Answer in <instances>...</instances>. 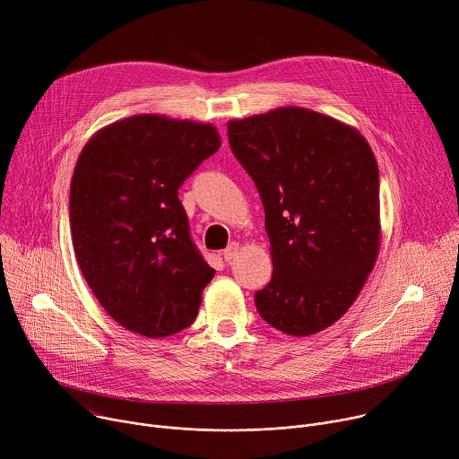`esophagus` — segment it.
<instances>
[{
  "label": "esophagus",
  "mask_w": 459,
  "mask_h": 459,
  "mask_svg": "<svg viewBox=\"0 0 459 459\" xmlns=\"http://www.w3.org/2000/svg\"><path fill=\"white\" fill-rule=\"evenodd\" d=\"M238 250H239V245H238V243H230V245L223 250V257H225V261H232V259L236 257Z\"/></svg>",
  "instance_id": "34e87169"
}]
</instances>
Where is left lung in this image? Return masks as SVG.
<instances>
[{
    "mask_svg": "<svg viewBox=\"0 0 459 459\" xmlns=\"http://www.w3.org/2000/svg\"><path fill=\"white\" fill-rule=\"evenodd\" d=\"M229 143L265 209L273 280L255 292L259 316L290 336L336 323L379 252V172L351 125L281 107L229 121Z\"/></svg>",
    "mask_w": 459,
    "mask_h": 459,
    "instance_id": "left-lung-1",
    "label": "left lung"
}]
</instances>
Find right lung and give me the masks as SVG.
Returning a JSON list of instances; mask_svg holds the SVG:
<instances>
[{
    "instance_id": "obj_1",
    "label": "right lung",
    "mask_w": 459,
    "mask_h": 459,
    "mask_svg": "<svg viewBox=\"0 0 459 459\" xmlns=\"http://www.w3.org/2000/svg\"><path fill=\"white\" fill-rule=\"evenodd\" d=\"M221 147L216 126L140 114L103 126L71 183L78 265L107 314L147 338L195 319L214 278L178 198L181 183Z\"/></svg>"
}]
</instances>
